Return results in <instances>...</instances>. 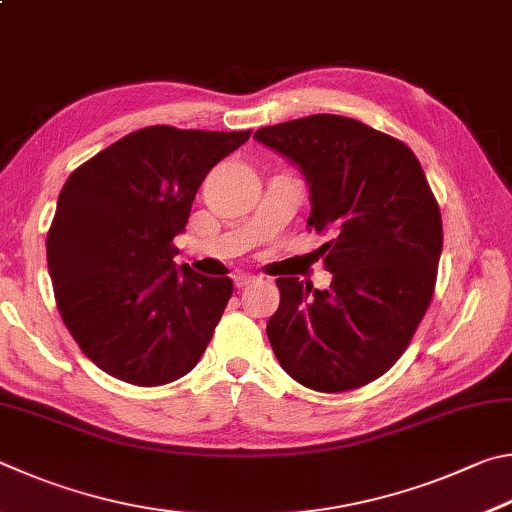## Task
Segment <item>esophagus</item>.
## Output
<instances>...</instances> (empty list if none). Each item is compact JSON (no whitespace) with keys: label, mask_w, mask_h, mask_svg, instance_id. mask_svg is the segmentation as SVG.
I'll return each instance as SVG.
<instances>
[{"label":"esophagus","mask_w":512,"mask_h":512,"mask_svg":"<svg viewBox=\"0 0 512 512\" xmlns=\"http://www.w3.org/2000/svg\"><path fill=\"white\" fill-rule=\"evenodd\" d=\"M254 281H256V276H254V274H245V272L233 274V283H236V288H238V290L247 288V285H251Z\"/></svg>","instance_id":"1"}]
</instances>
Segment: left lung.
Wrapping results in <instances>:
<instances>
[{"label": "left lung", "instance_id": "left-lung-1", "mask_svg": "<svg viewBox=\"0 0 512 512\" xmlns=\"http://www.w3.org/2000/svg\"><path fill=\"white\" fill-rule=\"evenodd\" d=\"M254 137L301 168L308 227L328 236L333 274L328 290L276 279V360L308 389H360L400 360L434 297L443 220L425 170L400 139L348 116L312 114Z\"/></svg>", "mask_w": 512, "mask_h": 512}]
</instances>
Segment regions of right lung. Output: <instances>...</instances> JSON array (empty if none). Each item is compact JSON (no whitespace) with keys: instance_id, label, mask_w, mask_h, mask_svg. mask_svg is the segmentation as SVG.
Returning <instances> with one entry per match:
<instances>
[{"instance_id":"1","label":"right lung","mask_w":512,"mask_h":512,"mask_svg":"<svg viewBox=\"0 0 512 512\" xmlns=\"http://www.w3.org/2000/svg\"><path fill=\"white\" fill-rule=\"evenodd\" d=\"M249 134L150 125L62 186L47 233L53 294L80 351L112 378L159 387L191 371L209 346L233 281L177 270L173 238L209 170Z\"/></svg>"}]
</instances>
